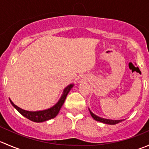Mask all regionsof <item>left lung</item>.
<instances>
[{
	"instance_id": "left-lung-1",
	"label": "left lung",
	"mask_w": 149,
	"mask_h": 149,
	"mask_svg": "<svg viewBox=\"0 0 149 149\" xmlns=\"http://www.w3.org/2000/svg\"><path fill=\"white\" fill-rule=\"evenodd\" d=\"M89 112L90 114H91V117L94 118L95 120L99 121V122H101V123H105V124H109V125H115V124H118V123H120V122L123 121V120H109V119H104V118H100V117L97 116V115H94L92 112L89 109Z\"/></svg>"
}]
</instances>
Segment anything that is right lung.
<instances>
[{
    "instance_id": "right-lung-1",
    "label": "right lung",
    "mask_w": 149,
    "mask_h": 149,
    "mask_svg": "<svg viewBox=\"0 0 149 149\" xmlns=\"http://www.w3.org/2000/svg\"><path fill=\"white\" fill-rule=\"evenodd\" d=\"M73 86V84H70L67 87L63 90V93L62 96H61V99L53 107L51 108H49L47 109H45V110L42 111H36V112H30V111H26L24 109H21L20 107L16 106V104L13 103V102L10 100V103L14 107L18 112L19 113L22 114L23 116L26 118L27 119L33 122H36V123H42V122L49 120L52 119V118H55L59 112L60 109H61V107L63 104L64 102H65L66 97H67L68 94L69 93L70 90L71 89L72 87Z\"/></svg>"
}]
</instances>
